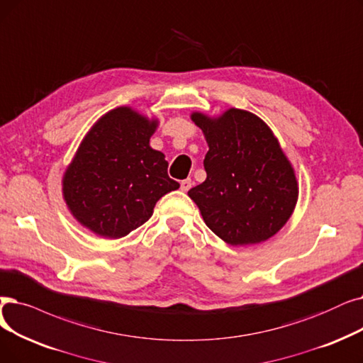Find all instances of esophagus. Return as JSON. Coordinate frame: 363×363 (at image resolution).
<instances>
[{
    "instance_id": "1",
    "label": "esophagus",
    "mask_w": 363,
    "mask_h": 363,
    "mask_svg": "<svg viewBox=\"0 0 363 363\" xmlns=\"http://www.w3.org/2000/svg\"><path fill=\"white\" fill-rule=\"evenodd\" d=\"M191 185H193V181H191V179H184V181L181 182V190H182L184 193H186V191L191 188Z\"/></svg>"
}]
</instances>
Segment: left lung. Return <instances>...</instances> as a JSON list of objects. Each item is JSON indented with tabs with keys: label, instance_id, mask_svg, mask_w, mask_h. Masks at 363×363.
<instances>
[{
	"label": "left lung",
	"instance_id": "left-lung-1",
	"mask_svg": "<svg viewBox=\"0 0 363 363\" xmlns=\"http://www.w3.org/2000/svg\"><path fill=\"white\" fill-rule=\"evenodd\" d=\"M209 151L206 181L188 196L206 225L231 246L257 245L288 223L298 200L294 167L259 117L230 108L216 118L193 113Z\"/></svg>",
	"mask_w": 363,
	"mask_h": 363
}]
</instances>
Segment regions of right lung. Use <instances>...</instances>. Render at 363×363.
I'll use <instances>...</instances> for the list:
<instances>
[{"instance_id":"1","label":"right lung","mask_w":363,"mask_h":363,"mask_svg":"<svg viewBox=\"0 0 363 363\" xmlns=\"http://www.w3.org/2000/svg\"><path fill=\"white\" fill-rule=\"evenodd\" d=\"M157 124L129 106L93 124L62 179L68 209L83 227L101 238H124L147 223L164 194L178 190L164 154L150 147Z\"/></svg>"}]
</instances>
